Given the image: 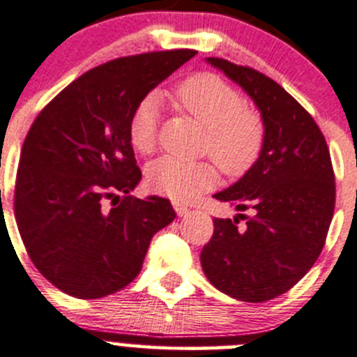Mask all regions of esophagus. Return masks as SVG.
Wrapping results in <instances>:
<instances>
[{
	"mask_svg": "<svg viewBox=\"0 0 357 357\" xmlns=\"http://www.w3.org/2000/svg\"><path fill=\"white\" fill-rule=\"evenodd\" d=\"M174 208H175V211H177V215H178V217H183V215H187V213H189V208H187V206H183V204L177 203V201H175V203H174Z\"/></svg>",
	"mask_w": 357,
	"mask_h": 357,
	"instance_id": "34e87169",
	"label": "esophagus"
}]
</instances>
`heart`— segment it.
Returning <instances> with one entry per match:
<instances>
[{
    "mask_svg": "<svg viewBox=\"0 0 357 357\" xmlns=\"http://www.w3.org/2000/svg\"><path fill=\"white\" fill-rule=\"evenodd\" d=\"M175 100L206 128L203 153L210 154L227 177H243L262 156L266 123L259 111L246 105L241 91L220 76L199 73L175 90ZM160 132V98L146 95L128 119V140L140 154H151ZM211 161H182L165 156L147 168V182L156 192L189 201L217 183Z\"/></svg>",
    "mask_w": 357,
    "mask_h": 357,
    "instance_id": "heart-1",
    "label": "heart"
}]
</instances>
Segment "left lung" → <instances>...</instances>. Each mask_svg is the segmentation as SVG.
<instances>
[{"label": "left lung", "mask_w": 357, "mask_h": 357, "mask_svg": "<svg viewBox=\"0 0 357 357\" xmlns=\"http://www.w3.org/2000/svg\"><path fill=\"white\" fill-rule=\"evenodd\" d=\"M208 62L259 105L266 146L245 177L213 196L239 215L213 218L201 266L210 283L232 298L266 302L294 288L323 252L335 211L330 149L312 116L281 84L253 67L218 57ZM239 220H245L243 228Z\"/></svg>", "instance_id": "left-lung-1"}]
</instances>
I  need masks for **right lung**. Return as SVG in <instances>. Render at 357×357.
<instances>
[{
    "instance_id": "add662e5",
    "label": "right lung",
    "mask_w": 357,
    "mask_h": 357,
    "mask_svg": "<svg viewBox=\"0 0 357 357\" xmlns=\"http://www.w3.org/2000/svg\"><path fill=\"white\" fill-rule=\"evenodd\" d=\"M196 50L119 57L86 70L52 98L27 132L13 192L17 227L36 269L76 298L128 287L160 229L165 197L137 199L128 119L158 83Z\"/></svg>"
}]
</instances>
